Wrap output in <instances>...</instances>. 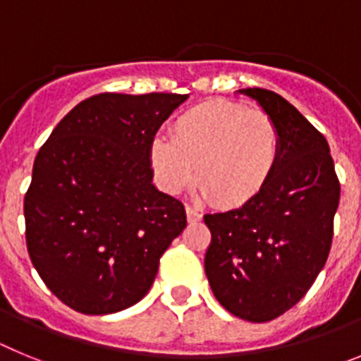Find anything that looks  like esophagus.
Listing matches in <instances>:
<instances>
[{
    "instance_id": "34e87169",
    "label": "esophagus",
    "mask_w": 361,
    "mask_h": 361,
    "mask_svg": "<svg viewBox=\"0 0 361 361\" xmlns=\"http://www.w3.org/2000/svg\"><path fill=\"white\" fill-rule=\"evenodd\" d=\"M186 215L190 222H199V220L202 219V213H200L199 209L193 208V206H186Z\"/></svg>"
}]
</instances>
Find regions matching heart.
<instances>
[{
	"mask_svg": "<svg viewBox=\"0 0 361 361\" xmlns=\"http://www.w3.org/2000/svg\"><path fill=\"white\" fill-rule=\"evenodd\" d=\"M280 161L279 126L266 111L208 101L178 116L171 137L149 142V164L168 193L193 180L202 199L235 208L262 193Z\"/></svg>",
	"mask_w": 361,
	"mask_h": 361,
	"instance_id": "1",
	"label": "heart"
}]
</instances>
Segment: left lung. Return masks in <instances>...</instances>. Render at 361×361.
I'll return each mask as SVG.
<instances>
[{
	"label": "left lung",
	"mask_w": 361,
	"mask_h": 361,
	"mask_svg": "<svg viewBox=\"0 0 361 361\" xmlns=\"http://www.w3.org/2000/svg\"><path fill=\"white\" fill-rule=\"evenodd\" d=\"M238 92L276 123L280 161L260 195L204 215V269L222 307L262 324L298 304L327 262L340 180L325 137L291 103L264 88Z\"/></svg>",
	"instance_id": "left-lung-1"
}]
</instances>
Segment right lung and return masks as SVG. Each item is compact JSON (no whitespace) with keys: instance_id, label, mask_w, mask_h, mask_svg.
<instances>
[{"instance_id":"obj_1","label":"right lung","mask_w":361,"mask_h":361,"mask_svg":"<svg viewBox=\"0 0 361 361\" xmlns=\"http://www.w3.org/2000/svg\"><path fill=\"white\" fill-rule=\"evenodd\" d=\"M180 94H99L66 114L37 152L25 195L30 260L82 314L145 298L186 228L183 202L153 186L149 142Z\"/></svg>"}]
</instances>
